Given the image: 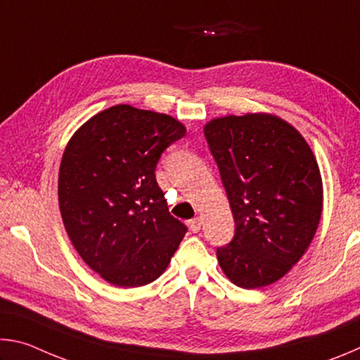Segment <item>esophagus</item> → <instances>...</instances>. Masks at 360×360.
Instances as JSON below:
<instances>
[{
  "label": "esophagus",
  "instance_id": "34e87169",
  "mask_svg": "<svg viewBox=\"0 0 360 360\" xmlns=\"http://www.w3.org/2000/svg\"><path fill=\"white\" fill-rule=\"evenodd\" d=\"M188 229H191L193 233H197V231H200V229H202V221H200L198 217L192 219V221H188Z\"/></svg>",
  "mask_w": 360,
  "mask_h": 360
}]
</instances>
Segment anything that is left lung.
I'll return each instance as SVG.
<instances>
[{"instance_id": "8db88e82", "label": "left lung", "mask_w": 360, "mask_h": 360, "mask_svg": "<svg viewBox=\"0 0 360 360\" xmlns=\"http://www.w3.org/2000/svg\"><path fill=\"white\" fill-rule=\"evenodd\" d=\"M205 136L235 219V235L217 248L231 283L257 289L276 283L307 251L322 212V179L308 143L271 114L208 122Z\"/></svg>"}]
</instances>
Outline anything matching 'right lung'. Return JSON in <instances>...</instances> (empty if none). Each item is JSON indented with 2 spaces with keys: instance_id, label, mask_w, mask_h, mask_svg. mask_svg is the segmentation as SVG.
<instances>
[{
  "instance_id": "add662e5",
  "label": "right lung",
  "mask_w": 360,
  "mask_h": 360,
  "mask_svg": "<svg viewBox=\"0 0 360 360\" xmlns=\"http://www.w3.org/2000/svg\"><path fill=\"white\" fill-rule=\"evenodd\" d=\"M186 135L172 115L117 105L85 122L63 152L58 205L72 246L119 288L167 270L187 227L168 211L155 167Z\"/></svg>"
}]
</instances>
